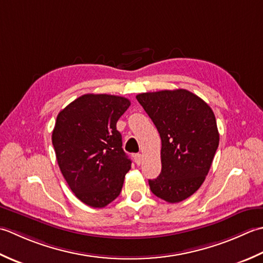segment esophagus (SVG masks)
Instances as JSON below:
<instances>
[{"label": "esophagus", "mask_w": 263, "mask_h": 263, "mask_svg": "<svg viewBox=\"0 0 263 263\" xmlns=\"http://www.w3.org/2000/svg\"><path fill=\"white\" fill-rule=\"evenodd\" d=\"M142 159H143V155L141 153H137V154H134V161L137 165H139L142 163Z\"/></svg>", "instance_id": "1"}]
</instances>
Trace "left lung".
Here are the masks:
<instances>
[{
    "label": "left lung",
    "instance_id": "left-lung-1",
    "mask_svg": "<svg viewBox=\"0 0 263 263\" xmlns=\"http://www.w3.org/2000/svg\"><path fill=\"white\" fill-rule=\"evenodd\" d=\"M161 137V174L149 179L152 193L169 203L186 200L205 179L219 145L212 109L186 89L136 96Z\"/></svg>",
    "mask_w": 263,
    "mask_h": 263
}]
</instances>
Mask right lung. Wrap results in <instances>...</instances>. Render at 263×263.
<instances>
[{"label": "right lung", "mask_w": 263, "mask_h": 263, "mask_svg": "<svg viewBox=\"0 0 263 263\" xmlns=\"http://www.w3.org/2000/svg\"><path fill=\"white\" fill-rule=\"evenodd\" d=\"M130 101L85 94L59 112L52 143L70 190L85 204L104 208L119 196L130 159L122 149L117 121Z\"/></svg>", "instance_id": "right-lung-1"}]
</instances>
